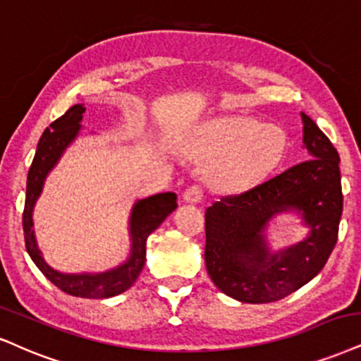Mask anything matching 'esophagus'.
Wrapping results in <instances>:
<instances>
[{"label": "esophagus", "mask_w": 361, "mask_h": 361, "mask_svg": "<svg viewBox=\"0 0 361 361\" xmlns=\"http://www.w3.org/2000/svg\"><path fill=\"white\" fill-rule=\"evenodd\" d=\"M184 201L185 202H190V204H197V202H202L204 197H206V194H204V190L201 185H190L184 190Z\"/></svg>", "instance_id": "esophagus-1"}]
</instances>
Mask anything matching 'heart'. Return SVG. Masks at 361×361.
<instances>
[{
    "label": "heart",
    "instance_id": "obj_1",
    "mask_svg": "<svg viewBox=\"0 0 361 361\" xmlns=\"http://www.w3.org/2000/svg\"><path fill=\"white\" fill-rule=\"evenodd\" d=\"M286 133L273 123L251 118H221L204 123L190 142V155L212 160L209 182L219 190H241L255 184L281 162Z\"/></svg>",
    "mask_w": 361,
    "mask_h": 361
}]
</instances>
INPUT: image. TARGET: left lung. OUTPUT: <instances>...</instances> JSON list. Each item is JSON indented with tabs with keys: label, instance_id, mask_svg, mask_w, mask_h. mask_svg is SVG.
Segmentation results:
<instances>
[{
	"label": "left lung",
	"instance_id": "8db88e82",
	"mask_svg": "<svg viewBox=\"0 0 361 361\" xmlns=\"http://www.w3.org/2000/svg\"><path fill=\"white\" fill-rule=\"evenodd\" d=\"M301 118L310 159L206 211L207 273L243 303H274L295 293L323 269L336 244L343 211L340 155L308 115ZM289 208L302 212L310 235L273 255L262 233L271 216Z\"/></svg>",
	"mask_w": 361,
	"mask_h": 361
}]
</instances>
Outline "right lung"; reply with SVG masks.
Here are the masks:
<instances>
[{"label": "right lung", "mask_w": 361, "mask_h": 361, "mask_svg": "<svg viewBox=\"0 0 361 361\" xmlns=\"http://www.w3.org/2000/svg\"><path fill=\"white\" fill-rule=\"evenodd\" d=\"M85 114V106L73 105L56 118L55 122L47 127L42 139L38 142L37 154L28 171V180H26V199L23 211V231L26 251L31 256L38 269L47 276L50 281L60 288L66 295L77 298H90V300H104L112 298L120 293L127 291L128 288L139 278L142 268L145 264V246L147 238L162 224V221L177 207L176 194L164 192L152 195V197L137 201L132 209L130 216V235H132V252L127 262L112 271L100 274H63L58 273L44 262L42 252L37 246L33 234V219L31 212L37 202L39 192H42L43 180L47 173L51 171L58 162L60 155L70 145L80 130L82 115Z\"/></svg>", "instance_id": "right-lung-1"}]
</instances>
